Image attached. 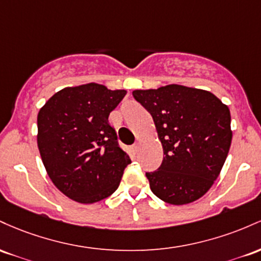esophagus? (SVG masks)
<instances>
[{
    "label": "esophagus",
    "instance_id": "obj_1",
    "mask_svg": "<svg viewBox=\"0 0 261 261\" xmlns=\"http://www.w3.org/2000/svg\"><path fill=\"white\" fill-rule=\"evenodd\" d=\"M139 148H140V144H139V143H136V144L132 145V150H133L134 153H138Z\"/></svg>",
    "mask_w": 261,
    "mask_h": 261
}]
</instances>
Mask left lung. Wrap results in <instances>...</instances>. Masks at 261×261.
Returning a JSON list of instances; mask_svg holds the SVG:
<instances>
[{
	"label": "left lung",
	"instance_id": "left-lung-1",
	"mask_svg": "<svg viewBox=\"0 0 261 261\" xmlns=\"http://www.w3.org/2000/svg\"><path fill=\"white\" fill-rule=\"evenodd\" d=\"M132 93L153 117L163 145L160 168L146 172L153 194L170 204L201 198L229 151V108L212 92L176 84Z\"/></svg>",
	"mask_w": 261,
	"mask_h": 261
}]
</instances>
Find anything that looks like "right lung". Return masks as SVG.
<instances>
[{"instance_id":"add662e5","label":"right lung","mask_w":261,"mask_h":261,"mask_svg":"<svg viewBox=\"0 0 261 261\" xmlns=\"http://www.w3.org/2000/svg\"><path fill=\"white\" fill-rule=\"evenodd\" d=\"M125 93L96 83L65 87L39 110L37 143L44 168L72 201L95 203L111 196L130 164L108 123Z\"/></svg>"}]
</instances>
